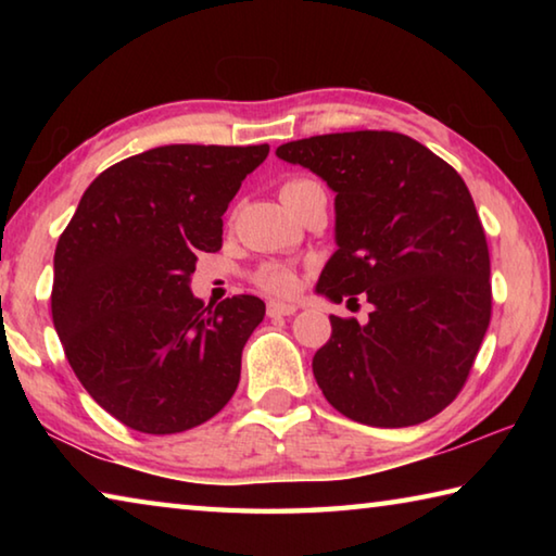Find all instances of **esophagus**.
<instances>
[{
  "instance_id": "34e87169",
  "label": "esophagus",
  "mask_w": 556,
  "mask_h": 556,
  "mask_svg": "<svg viewBox=\"0 0 556 556\" xmlns=\"http://www.w3.org/2000/svg\"><path fill=\"white\" fill-rule=\"evenodd\" d=\"M296 304H285V301H269L267 304V316L277 318V316H294L296 314Z\"/></svg>"
}]
</instances>
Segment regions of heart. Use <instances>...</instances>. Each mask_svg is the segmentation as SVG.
<instances>
[{
	"instance_id": "b5f03b06",
	"label": "heart",
	"mask_w": 556,
	"mask_h": 556,
	"mask_svg": "<svg viewBox=\"0 0 556 556\" xmlns=\"http://www.w3.org/2000/svg\"><path fill=\"white\" fill-rule=\"evenodd\" d=\"M316 181L312 178H289V181L281 186V199L301 191V188L314 186ZM257 285L262 289L271 291V294H291L296 289V271L287 265H267L257 271Z\"/></svg>"
}]
</instances>
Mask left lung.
<instances>
[{
    "mask_svg": "<svg viewBox=\"0 0 556 556\" xmlns=\"http://www.w3.org/2000/svg\"><path fill=\"white\" fill-rule=\"evenodd\" d=\"M277 156L336 193V244L316 291L372 306L368 324L331 316L314 378L348 419L414 427L466 384L491 324V255L464 178L400 131L296 139Z\"/></svg>",
    "mask_w": 556,
    "mask_h": 556,
    "instance_id": "8db88e82",
    "label": "left lung"
}]
</instances>
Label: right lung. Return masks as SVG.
<instances>
[{"label":"right lung","instance_id":"right-lung-1","mask_svg":"<svg viewBox=\"0 0 556 556\" xmlns=\"http://www.w3.org/2000/svg\"><path fill=\"white\" fill-rule=\"evenodd\" d=\"M257 147L168 144L102 172L55 244L51 314L75 378L142 434H178L238 390L242 348L265 301L193 296L195 252L223 244V213Z\"/></svg>","mask_w":556,"mask_h":556}]
</instances>
